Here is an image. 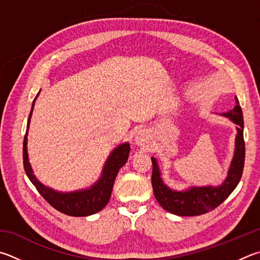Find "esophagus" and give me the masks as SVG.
Segmentation results:
<instances>
[{
  "instance_id": "obj_1",
  "label": "esophagus",
  "mask_w": 260,
  "mask_h": 260,
  "mask_svg": "<svg viewBox=\"0 0 260 260\" xmlns=\"http://www.w3.org/2000/svg\"><path fill=\"white\" fill-rule=\"evenodd\" d=\"M150 141V134L149 132L146 131H141L138 133V135L135 136V144L138 145H145L148 144Z\"/></svg>"
}]
</instances>
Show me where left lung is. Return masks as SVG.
Segmentation results:
<instances>
[{
  "instance_id": "1",
  "label": "left lung",
  "mask_w": 260,
  "mask_h": 260,
  "mask_svg": "<svg viewBox=\"0 0 260 260\" xmlns=\"http://www.w3.org/2000/svg\"><path fill=\"white\" fill-rule=\"evenodd\" d=\"M237 106L233 110H230L221 116L228 117L237 126L238 134L235 136V150L228 173V177L218 186H192L185 191H175L168 187L164 183L159 166L155 158L152 159V182L153 193L157 201L165 210L178 216H198L214 210L221 202L228 199L229 196L234 191V188L241 179L245 146L243 140V115L239 100L235 96Z\"/></svg>"
}]
</instances>
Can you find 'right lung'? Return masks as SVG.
<instances>
[{"mask_svg":"<svg viewBox=\"0 0 260 260\" xmlns=\"http://www.w3.org/2000/svg\"><path fill=\"white\" fill-rule=\"evenodd\" d=\"M39 94H37L34 101H32L30 114L29 117H28L27 131L25 134V139H23V168H25L27 176L30 179V182L34 184L37 191L40 192V194L43 197L53 208L59 210L60 212H62V214L75 217H83L95 214V212H99L105 208L108 201L110 199L111 191L112 187H114L117 174L119 172V169L126 164L127 159H128L131 150L129 143L127 142L119 144L114 151H112L109 157H108L105 166H103L101 177L99 178V181L94 183L91 187L74 192H58L53 190V188L45 186L44 184H42L39 179L36 178L34 173H32L29 160H28L27 152L28 128H29L31 114L32 110H34L35 101L37 96H39Z\"/></svg>","mask_w":260,"mask_h":260,"instance_id":"right-lung-1","label":"right lung"}]
</instances>
